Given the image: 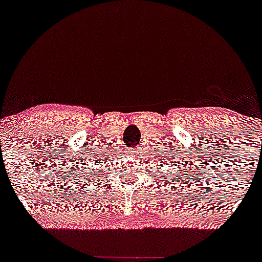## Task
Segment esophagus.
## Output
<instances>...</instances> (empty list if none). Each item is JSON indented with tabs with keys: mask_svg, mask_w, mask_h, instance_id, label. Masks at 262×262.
Segmentation results:
<instances>
[{
	"mask_svg": "<svg viewBox=\"0 0 262 262\" xmlns=\"http://www.w3.org/2000/svg\"><path fill=\"white\" fill-rule=\"evenodd\" d=\"M130 152H131V154H132V151H130Z\"/></svg>",
	"mask_w": 262,
	"mask_h": 262,
	"instance_id": "34e87169",
	"label": "esophagus"
}]
</instances>
